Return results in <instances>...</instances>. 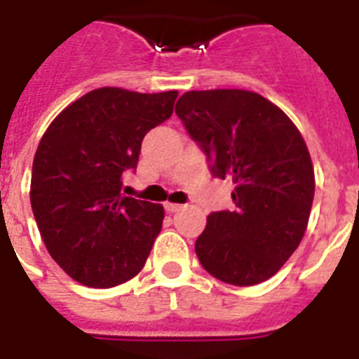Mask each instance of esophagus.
I'll list each match as a JSON object with an SVG mask.
<instances>
[{
  "label": "esophagus",
  "mask_w": 359,
  "mask_h": 359,
  "mask_svg": "<svg viewBox=\"0 0 359 359\" xmlns=\"http://www.w3.org/2000/svg\"><path fill=\"white\" fill-rule=\"evenodd\" d=\"M182 207L184 205H179V203H165V210L168 212H179V210H182Z\"/></svg>",
  "instance_id": "1"
}]
</instances>
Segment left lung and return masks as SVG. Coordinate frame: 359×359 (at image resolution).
<instances>
[{
  "mask_svg": "<svg viewBox=\"0 0 359 359\" xmlns=\"http://www.w3.org/2000/svg\"><path fill=\"white\" fill-rule=\"evenodd\" d=\"M175 111L231 179L235 210L212 212L196 240L199 262L225 283L266 281L300 245L315 196V171L296 124L276 104L244 89L188 91Z\"/></svg>",
  "mask_w": 359,
  "mask_h": 359,
  "instance_id": "obj_1",
  "label": "left lung"
}]
</instances>
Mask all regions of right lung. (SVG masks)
<instances>
[{"label": "right lung", "mask_w": 359, "mask_h": 359, "mask_svg": "<svg viewBox=\"0 0 359 359\" xmlns=\"http://www.w3.org/2000/svg\"><path fill=\"white\" fill-rule=\"evenodd\" d=\"M177 91L100 87L69 104L48 126L31 171V208L48 253L78 283L109 289L145 264L163 207L124 197L141 141L173 114Z\"/></svg>", "instance_id": "add662e5"}]
</instances>
